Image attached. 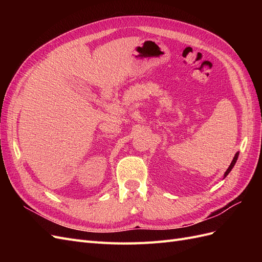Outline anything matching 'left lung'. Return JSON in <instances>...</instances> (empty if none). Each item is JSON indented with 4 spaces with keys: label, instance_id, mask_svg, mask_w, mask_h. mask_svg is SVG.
<instances>
[{
    "label": "left lung",
    "instance_id": "left-lung-1",
    "mask_svg": "<svg viewBox=\"0 0 262 262\" xmlns=\"http://www.w3.org/2000/svg\"><path fill=\"white\" fill-rule=\"evenodd\" d=\"M238 155H239V153L237 152L236 154H235V156H234V158H233V161H232V163H231V165H229V167L226 169V171H225V173H224V178L228 175L229 172H231V170L233 169V167L235 166V164H236V162H237V158H238Z\"/></svg>",
    "mask_w": 262,
    "mask_h": 262
}]
</instances>
